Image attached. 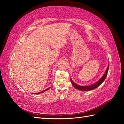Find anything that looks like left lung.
Returning a JSON list of instances; mask_svg holds the SVG:
<instances>
[{"label": "left lung", "mask_w": 124, "mask_h": 124, "mask_svg": "<svg viewBox=\"0 0 124 124\" xmlns=\"http://www.w3.org/2000/svg\"><path fill=\"white\" fill-rule=\"evenodd\" d=\"M108 68H109V64H108V67L106 70V72H104L102 77H101L98 81L93 84L87 85V86H81V85L77 84L76 83H75L74 82L72 81V78H70L71 82V83H72V85L74 86V87H75L78 90H80V91H91V90H93L96 88L97 87H98L99 85H100L102 83V82L104 81V80L106 79L108 74Z\"/></svg>", "instance_id": "obj_1"}]
</instances>
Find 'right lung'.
<instances>
[{
    "mask_svg": "<svg viewBox=\"0 0 124 124\" xmlns=\"http://www.w3.org/2000/svg\"><path fill=\"white\" fill-rule=\"evenodd\" d=\"M51 87H49V88H47V89H46V90H44V91H43L41 92H39V93H35V94H39V93H43V92H46V91H47V90H48V89H50V88H51Z\"/></svg>",
    "mask_w": 124,
    "mask_h": 124,
    "instance_id": "right-lung-1",
    "label": "right lung"
}]
</instances>
